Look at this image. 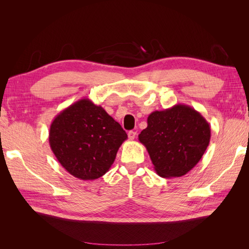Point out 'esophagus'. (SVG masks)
<instances>
[{"label": "esophagus", "instance_id": "1", "mask_svg": "<svg viewBox=\"0 0 249 249\" xmlns=\"http://www.w3.org/2000/svg\"><path fill=\"white\" fill-rule=\"evenodd\" d=\"M136 135H137L136 131H130L129 133H127V136H129L130 140H134L135 138H136Z\"/></svg>", "mask_w": 249, "mask_h": 249}]
</instances>
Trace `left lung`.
I'll use <instances>...</instances> for the list:
<instances>
[{"instance_id": "8db88e82", "label": "left lung", "mask_w": 249, "mask_h": 249, "mask_svg": "<svg viewBox=\"0 0 249 249\" xmlns=\"http://www.w3.org/2000/svg\"><path fill=\"white\" fill-rule=\"evenodd\" d=\"M211 126L199 112L178 104L147 117L138 136L147 149L158 176L179 178L201 159L210 143Z\"/></svg>"}]
</instances>
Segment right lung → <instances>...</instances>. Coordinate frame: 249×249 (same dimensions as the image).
I'll return each instance as SVG.
<instances>
[{"label": "right lung", "instance_id": "right-lung-1", "mask_svg": "<svg viewBox=\"0 0 249 249\" xmlns=\"http://www.w3.org/2000/svg\"><path fill=\"white\" fill-rule=\"evenodd\" d=\"M126 138L122 125L89 99H82L60 112L49 133L51 149L59 163L83 180L103 177Z\"/></svg>", "mask_w": 249, "mask_h": 249}]
</instances>
